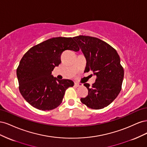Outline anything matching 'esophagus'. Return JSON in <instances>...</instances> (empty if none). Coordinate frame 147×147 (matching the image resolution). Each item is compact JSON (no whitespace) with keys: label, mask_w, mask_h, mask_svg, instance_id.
<instances>
[{"label":"esophagus","mask_w":147,"mask_h":147,"mask_svg":"<svg viewBox=\"0 0 147 147\" xmlns=\"http://www.w3.org/2000/svg\"><path fill=\"white\" fill-rule=\"evenodd\" d=\"M74 86H76V87H80V86H82V84H80V83H75V84H74Z\"/></svg>","instance_id":"obj_1"}]
</instances>
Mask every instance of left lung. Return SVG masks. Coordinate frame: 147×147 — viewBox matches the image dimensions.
Wrapping results in <instances>:
<instances>
[{"instance_id":"1","label":"left lung","mask_w":147,"mask_h":147,"mask_svg":"<svg viewBox=\"0 0 147 147\" xmlns=\"http://www.w3.org/2000/svg\"><path fill=\"white\" fill-rule=\"evenodd\" d=\"M73 38L86 57L84 72L92 71L96 76L91 87L90 84H84L88 94L80 100L92 109H103L116 99L121 90L124 69L120 57L115 49L99 38L84 35Z\"/></svg>"}]
</instances>
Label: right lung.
<instances>
[{"instance_id":"1","label":"right lung","mask_w":147,"mask_h":147,"mask_svg":"<svg viewBox=\"0 0 147 147\" xmlns=\"http://www.w3.org/2000/svg\"><path fill=\"white\" fill-rule=\"evenodd\" d=\"M78 51L72 37H54L32 47L26 52L16 69L21 95L34 108L51 110L63 101L64 93L74 83L68 79L58 80L51 75L61 64L65 50Z\"/></svg>"}]
</instances>
